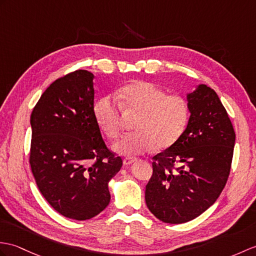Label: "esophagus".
I'll use <instances>...</instances> for the list:
<instances>
[{
    "label": "esophagus",
    "mask_w": 256,
    "mask_h": 256,
    "mask_svg": "<svg viewBox=\"0 0 256 256\" xmlns=\"http://www.w3.org/2000/svg\"><path fill=\"white\" fill-rule=\"evenodd\" d=\"M135 158H132V157H126V158H124V160H123V164H126V166H128V164H133L134 162H135Z\"/></svg>",
    "instance_id": "obj_1"
}]
</instances>
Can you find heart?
Masks as SVG:
<instances>
[{"instance_id": "b5f03b06", "label": "heart", "mask_w": 256, "mask_h": 256, "mask_svg": "<svg viewBox=\"0 0 256 256\" xmlns=\"http://www.w3.org/2000/svg\"><path fill=\"white\" fill-rule=\"evenodd\" d=\"M122 110L138 114L135 132L126 134L114 145L116 152L128 156L174 145L186 130L190 116L188 101L180 94H167L150 82H130L116 92V99L102 97L94 106V120L111 140L121 133Z\"/></svg>"}]
</instances>
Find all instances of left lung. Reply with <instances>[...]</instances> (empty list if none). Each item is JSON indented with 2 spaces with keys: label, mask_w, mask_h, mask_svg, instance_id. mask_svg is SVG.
<instances>
[{
  "label": "left lung",
  "mask_w": 256,
  "mask_h": 256,
  "mask_svg": "<svg viewBox=\"0 0 256 256\" xmlns=\"http://www.w3.org/2000/svg\"><path fill=\"white\" fill-rule=\"evenodd\" d=\"M188 126L174 145L152 157L145 191L159 220L183 224L215 203L227 183L236 133L214 89L200 85L188 94Z\"/></svg>",
  "instance_id": "1"
}]
</instances>
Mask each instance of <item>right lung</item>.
I'll return each instance as SVG.
<instances>
[{"mask_svg": "<svg viewBox=\"0 0 256 256\" xmlns=\"http://www.w3.org/2000/svg\"><path fill=\"white\" fill-rule=\"evenodd\" d=\"M94 74L68 73L46 89L32 112L29 162L39 191L64 217L87 220L110 202L122 167L94 116Z\"/></svg>", "mask_w": 256, "mask_h": 256, "instance_id": "obj_1", "label": "right lung"}]
</instances>
